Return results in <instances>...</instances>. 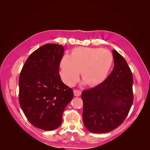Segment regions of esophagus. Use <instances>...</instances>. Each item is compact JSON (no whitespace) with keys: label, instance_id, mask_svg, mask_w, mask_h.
Returning <instances> with one entry per match:
<instances>
[{"label":"esophagus","instance_id":"34e87169","mask_svg":"<svg viewBox=\"0 0 150 150\" xmlns=\"http://www.w3.org/2000/svg\"><path fill=\"white\" fill-rule=\"evenodd\" d=\"M74 94L75 96H79L81 94V91L78 89H74Z\"/></svg>","mask_w":150,"mask_h":150}]
</instances>
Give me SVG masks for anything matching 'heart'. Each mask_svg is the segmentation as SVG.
<instances>
[{
  "label": "heart",
  "instance_id": "heart-1",
  "mask_svg": "<svg viewBox=\"0 0 150 150\" xmlns=\"http://www.w3.org/2000/svg\"><path fill=\"white\" fill-rule=\"evenodd\" d=\"M111 52L102 48L76 47L70 55L65 54L59 61V74L66 84L73 86L80 74L83 83L96 86L105 80L112 67Z\"/></svg>",
  "mask_w": 150,
  "mask_h": 150
}]
</instances>
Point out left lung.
Returning a JSON list of instances; mask_svg holds the SVG:
<instances>
[{
  "instance_id": "obj_1",
  "label": "left lung",
  "mask_w": 150,
  "mask_h": 150,
  "mask_svg": "<svg viewBox=\"0 0 150 150\" xmlns=\"http://www.w3.org/2000/svg\"><path fill=\"white\" fill-rule=\"evenodd\" d=\"M115 66L103 82L83 91V119L89 131L106 133L117 128L125 121L133 102L132 72L127 62L115 49Z\"/></svg>"
}]
</instances>
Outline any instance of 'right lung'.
Masks as SVG:
<instances>
[{
    "label": "right lung",
    "mask_w": 150,
    "mask_h": 150,
    "mask_svg": "<svg viewBox=\"0 0 150 150\" xmlns=\"http://www.w3.org/2000/svg\"><path fill=\"white\" fill-rule=\"evenodd\" d=\"M64 51L62 45H44L29 56L20 74L21 107L32 125L45 131L61 125L62 113L74 96L59 74Z\"/></svg>",
    "instance_id": "add662e5"
}]
</instances>
